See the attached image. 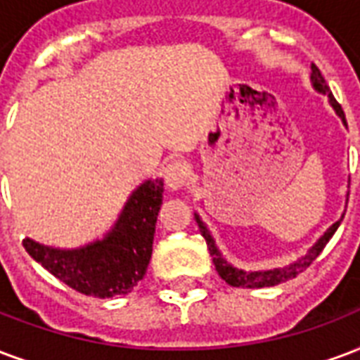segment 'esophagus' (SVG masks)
Returning <instances> with one entry per match:
<instances>
[{
    "instance_id": "1",
    "label": "esophagus",
    "mask_w": 360,
    "mask_h": 360,
    "mask_svg": "<svg viewBox=\"0 0 360 360\" xmlns=\"http://www.w3.org/2000/svg\"><path fill=\"white\" fill-rule=\"evenodd\" d=\"M164 179H166L167 187L173 188V191L185 187L188 181V166L183 160L167 162L166 167H164Z\"/></svg>"
}]
</instances>
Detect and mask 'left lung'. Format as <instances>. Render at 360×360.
Listing matches in <instances>:
<instances>
[{"label":"left lung","mask_w":360,"mask_h":360,"mask_svg":"<svg viewBox=\"0 0 360 360\" xmlns=\"http://www.w3.org/2000/svg\"><path fill=\"white\" fill-rule=\"evenodd\" d=\"M311 82H313V87H315L316 91L328 95L330 105L334 106V110H336L338 116H340L343 124L347 126V122H345V114H343L342 110V105H340L336 98H334V95L330 93V87L326 85V79L322 78L321 70L316 68V65H311ZM194 219H196V223H198V229H200L202 236L206 238L210 255L214 257L215 271L219 273V276L223 278V281L227 282V284H231V286H236V288H265V286H276V284L290 281V278H295L300 273H303L311 263L315 262L316 257H319V254L324 250V246L328 244L330 238L334 236V233H336L338 227H340V223H342L343 215H342V219L336 221V223H334L326 233L322 234L321 238L313 244V248H311L303 257H300L297 262L290 263L288 267L271 269V271H242V269L233 267L231 263H227L223 257H221L219 250H217L214 238H212V234H210L206 225L202 223L198 214H194Z\"/></svg>","instance_id":"8db88e82"}]
</instances>
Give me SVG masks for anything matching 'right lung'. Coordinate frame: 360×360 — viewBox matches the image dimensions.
<instances>
[{
  "label": "right lung",
  "instance_id": "add662e5",
  "mask_svg": "<svg viewBox=\"0 0 360 360\" xmlns=\"http://www.w3.org/2000/svg\"><path fill=\"white\" fill-rule=\"evenodd\" d=\"M162 194V179L139 185L103 240L76 250H58L24 238L22 246L51 275L79 294L103 300L126 295L143 281L150 263Z\"/></svg>",
  "mask_w": 360,
  "mask_h": 360
}]
</instances>
